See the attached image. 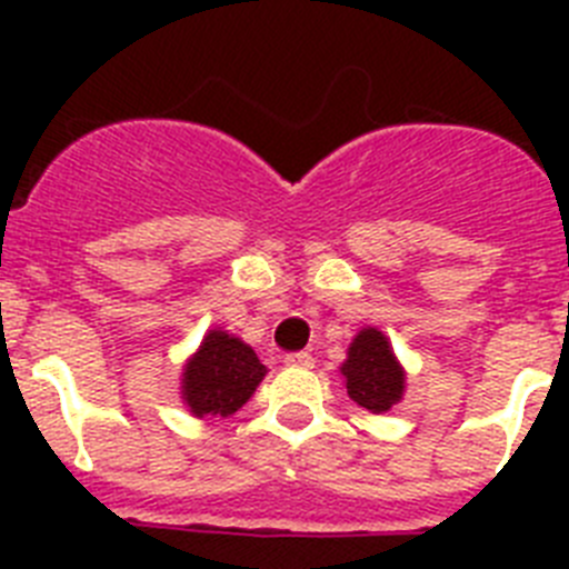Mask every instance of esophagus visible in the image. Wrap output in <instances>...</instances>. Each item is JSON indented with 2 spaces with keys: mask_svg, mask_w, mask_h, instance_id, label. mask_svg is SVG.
Listing matches in <instances>:
<instances>
[{
  "mask_svg": "<svg viewBox=\"0 0 569 569\" xmlns=\"http://www.w3.org/2000/svg\"><path fill=\"white\" fill-rule=\"evenodd\" d=\"M284 361H288L290 367H301V370H308V367H313V356H310V353H290Z\"/></svg>",
  "mask_w": 569,
  "mask_h": 569,
  "instance_id": "obj_1",
  "label": "esophagus"
}]
</instances>
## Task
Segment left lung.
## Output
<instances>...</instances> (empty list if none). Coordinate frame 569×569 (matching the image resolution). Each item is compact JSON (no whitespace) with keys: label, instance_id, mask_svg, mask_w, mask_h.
<instances>
[{"label":"left lung","instance_id":"left-lung-1","mask_svg":"<svg viewBox=\"0 0 569 569\" xmlns=\"http://www.w3.org/2000/svg\"><path fill=\"white\" fill-rule=\"evenodd\" d=\"M347 396L370 413H387L405 390V373L379 330L367 328L353 339L341 365Z\"/></svg>","mask_w":569,"mask_h":569}]
</instances>
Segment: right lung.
Returning a JSON list of instances; mask_svg holds the SVG:
<instances>
[{"label":"right lung","instance_id":"obj_1","mask_svg":"<svg viewBox=\"0 0 569 569\" xmlns=\"http://www.w3.org/2000/svg\"><path fill=\"white\" fill-rule=\"evenodd\" d=\"M268 367L253 347L224 330H210L184 370V401L196 416H230L253 396Z\"/></svg>","mask_w":569,"mask_h":569}]
</instances>
